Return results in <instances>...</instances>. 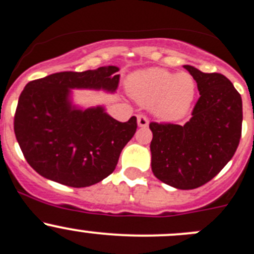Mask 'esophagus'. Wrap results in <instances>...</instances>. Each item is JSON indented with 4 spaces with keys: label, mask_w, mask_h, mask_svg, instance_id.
Masks as SVG:
<instances>
[{
    "label": "esophagus",
    "mask_w": 254,
    "mask_h": 254,
    "mask_svg": "<svg viewBox=\"0 0 254 254\" xmlns=\"http://www.w3.org/2000/svg\"><path fill=\"white\" fill-rule=\"evenodd\" d=\"M137 123H138L139 127H147L149 123V121H148V118H147V116L139 115L138 117H137Z\"/></svg>",
    "instance_id": "esophagus-1"
}]
</instances>
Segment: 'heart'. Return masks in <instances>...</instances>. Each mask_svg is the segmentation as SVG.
<instances>
[{"label": "heart", "instance_id": "obj_1", "mask_svg": "<svg viewBox=\"0 0 254 254\" xmlns=\"http://www.w3.org/2000/svg\"><path fill=\"white\" fill-rule=\"evenodd\" d=\"M128 93L143 107H152L163 121H177L187 115L195 97V81L190 73H172L152 68L132 74Z\"/></svg>", "mask_w": 254, "mask_h": 254}]
</instances>
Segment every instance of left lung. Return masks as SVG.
<instances>
[{
  "label": "left lung",
  "instance_id": "left-lung-1",
  "mask_svg": "<svg viewBox=\"0 0 254 254\" xmlns=\"http://www.w3.org/2000/svg\"><path fill=\"white\" fill-rule=\"evenodd\" d=\"M201 97L186 125L149 123L152 171L163 183L193 190L216 177L231 161L242 134V97L221 73L186 64Z\"/></svg>",
  "mask_w": 254,
  "mask_h": 254
}]
</instances>
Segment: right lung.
I'll return each mask as SVG.
<instances>
[{"label":"right lung","mask_w":254,"mask_h":254,"mask_svg":"<svg viewBox=\"0 0 254 254\" xmlns=\"http://www.w3.org/2000/svg\"><path fill=\"white\" fill-rule=\"evenodd\" d=\"M118 67L59 72L26 84L13 128L28 165L42 177L69 187H88L115 171L123 147L137 129V118L120 122L103 107L78 110L71 88L115 92Z\"/></svg>","instance_id":"add662e5"}]
</instances>
